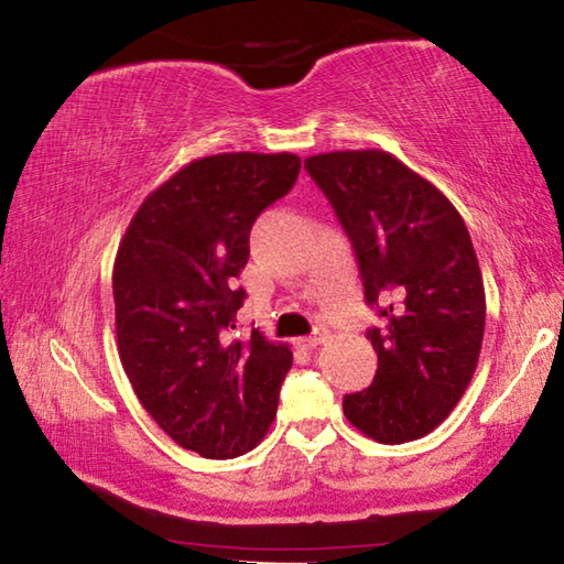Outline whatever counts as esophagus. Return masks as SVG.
<instances>
[{"label": "esophagus", "mask_w": 564, "mask_h": 564, "mask_svg": "<svg viewBox=\"0 0 564 564\" xmlns=\"http://www.w3.org/2000/svg\"><path fill=\"white\" fill-rule=\"evenodd\" d=\"M327 335H330V333H327L325 327H323V330H317V333H313V335H308V337H301L299 345H301V347H305V350H313V347L323 345V343L327 340Z\"/></svg>", "instance_id": "obj_1"}]
</instances>
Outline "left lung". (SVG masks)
Returning a JSON list of instances; mask_svg holds the SVG:
<instances>
[{"label": "left lung", "mask_w": 564, "mask_h": 564, "mask_svg": "<svg viewBox=\"0 0 564 564\" xmlns=\"http://www.w3.org/2000/svg\"><path fill=\"white\" fill-rule=\"evenodd\" d=\"M305 170L340 219L365 299L384 317L367 337L377 375L343 412L380 444L422 438L452 414L476 372L486 291L470 234L432 182L384 150L313 155Z\"/></svg>", "instance_id": "obj_1"}]
</instances>
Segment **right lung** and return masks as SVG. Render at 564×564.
<instances>
[{
  "mask_svg": "<svg viewBox=\"0 0 564 564\" xmlns=\"http://www.w3.org/2000/svg\"><path fill=\"white\" fill-rule=\"evenodd\" d=\"M301 158L224 152L148 194L112 265L118 355L148 414L204 458L251 452L269 432L293 355L256 330L237 340L259 214L289 194Z\"/></svg>",
  "mask_w": 564,
  "mask_h": 564,
  "instance_id": "obj_1",
  "label": "right lung"
}]
</instances>
